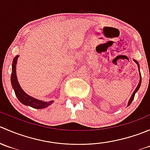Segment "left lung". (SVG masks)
Returning a JSON list of instances; mask_svg holds the SVG:
<instances>
[{
	"label": "left lung",
	"mask_w": 150,
	"mask_h": 150,
	"mask_svg": "<svg viewBox=\"0 0 150 150\" xmlns=\"http://www.w3.org/2000/svg\"><path fill=\"white\" fill-rule=\"evenodd\" d=\"M134 62H135L137 63V65H138V67H139V63H138V62H137V61H136V60H134ZM139 75H140V80H139V84H138V86H137V88L135 89V91H134V93H133L132 96H131V99H130L129 102H128V106H129L130 104H131V102H133V100H134V96H135V93H136V92H137V91L139 90V88H140V86H141V83H142V76H141L140 73H139Z\"/></svg>",
	"instance_id": "left-lung-1"
}]
</instances>
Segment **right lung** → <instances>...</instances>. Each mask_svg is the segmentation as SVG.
Returning a JSON list of instances; mask_svg holds the SVG:
<instances>
[{"label":"right lung","instance_id":"obj_1","mask_svg":"<svg viewBox=\"0 0 150 150\" xmlns=\"http://www.w3.org/2000/svg\"><path fill=\"white\" fill-rule=\"evenodd\" d=\"M18 57H19V56H16L14 59H13V63H12V72L11 75V82L12 87H13V90H14L16 97L19 99V102H22L25 105L30 106V107H32L35 109L46 108V107L52 104L54 102L53 101L43 102V101L38 100V99L29 96L21 88L20 86H19V83H18L16 74V62H17Z\"/></svg>","mask_w":150,"mask_h":150}]
</instances>
